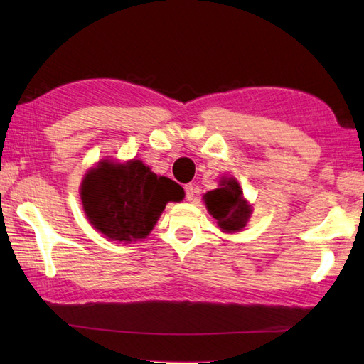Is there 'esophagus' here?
<instances>
[{"mask_svg": "<svg viewBox=\"0 0 364 364\" xmlns=\"http://www.w3.org/2000/svg\"><path fill=\"white\" fill-rule=\"evenodd\" d=\"M184 192H186V200H189V202H192V200H194V197L197 196V188L196 186H192V184H186V186H184Z\"/></svg>", "mask_w": 364, "mask_h": 364, "instance_id": "obj_1", "label": "esophagus"}]
</instances>
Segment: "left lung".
Wrapping results in <instances>:
<instances>
[{"instance_id":"obj_1","label":"left lung","mask_w":364,"mask_h":364,"mask_svg":"<svg viewBox=\"0 0 364 364\" xmlns=\"http://www.w3.org/2000/svg\"><path fill=\"white\" fill-rule=\"evenodd\" d=\"M205 203L219 227L227 233L242 230L252 213L250 206L244 202L241 188L233 178L222 180L220 188L208 192Z\"/></svg>"}]
</instances>
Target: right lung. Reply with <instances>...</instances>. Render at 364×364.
I'll return each mask as SVG.
<instances>
[{"label":"right lung","mask_w":364,"mask_h":364,"mask_svg":"<svg viewBox=\"0 0 364 364\" xmlns=\"http://www.w3.org/2000/svg\"><path fill=\"white\" fill-rule=\"evenodd\" d=\"M181 197L180 186L158 176L134 159L127 164L103 161L81 184V200L89 222L114 241L131 242L153 230L167 202Z\"/></svg>","instance_id":"add662e5"}]
</instances>
